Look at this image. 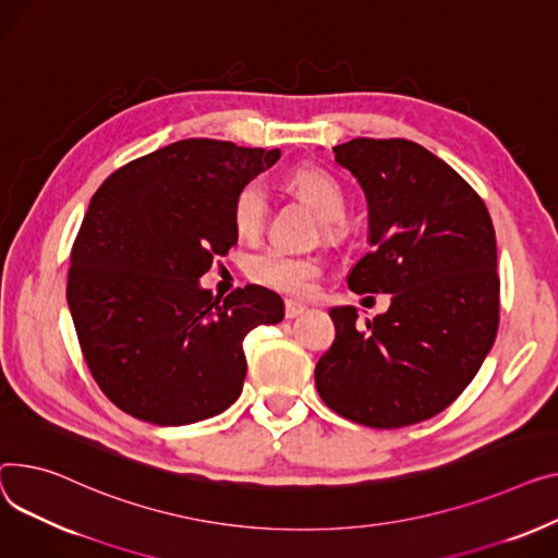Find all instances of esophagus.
Returning <instances> with one entry per match:
<instances>
[{"mask_svg": "<svg viewBox=\"0 0 558 558\" xmlns=\"http://www.w3.org/2000/svg\"><path fill=\"white\" fill-rule=\"evenodd\" d=\"M305 312H307L305 305H299V303H293V301H287V303H284V318H287V320L299 318V316H303Z\"/></svg>", "mask_w": 558, "mask_h": 558, "instance_id": "1", "label": "esophagus"}]
</instances>
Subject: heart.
<instances>
[{"label":"heart","mask_w":558,"mask_h":558,"mask_svg":"<svg viewBox=\"0 0 558 558\" xmlns=\"http://www.w3.org/2000/svg\"><path fill=\"white\" fill-rule=\"evenodd\" d=\"M289 191L314 208L323 221L325 238L343 233L345 195L339 181L320 168L303 166L287 179ZM267 185L253 179L244 183L233 202V225L244 238H255L265 227ZM248 276L253 282L284 295H305L312 282L320 276V263L310 255H295L284 248H265L248 259Z\"/></svg>","instance_id":"obj_1"}]
</instances>
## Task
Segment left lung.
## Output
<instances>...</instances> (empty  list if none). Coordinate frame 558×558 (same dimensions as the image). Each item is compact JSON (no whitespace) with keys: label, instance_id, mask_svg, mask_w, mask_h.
Returning <instances> with one entry per match:
<instances>
[{"label":"left lung","instance_id":"8db88e82","mask_svg":"<svg viewBox=\"0 0 558 558\" xmlns=\"http://www.w3.org/2000/svg\"><path fill=\"white\" fill-rule=\"evenodd\" d=\"M333 157L365 193L373 246L348 284L392 301L363 327L354 307L329 310L337 339L316 363V390L356 424L411 426L451 405L496 341V231L480 195L420 143L352 138Z\"/></svg>","mask_w":558,"mask_h":558}]
</instances>
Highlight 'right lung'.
Returning a JSON list of instances; mask_svg holds the SVG:
<instances>
[{"label": "right lung", "instance_id": "right-lung-1", "mask_svg": "<svg viewBox=\"0 0 558 558\" xmlns=\"http://www.w3.org/2000/svg\"><path fill=\"white\" fill-rule=\"evenodd\" d=\"M280 150L183 138L111 172L71 248L66 303L89 373L123 413L159 426L219 415L246 377L244 337L284 316L246 284H199L238 242L233 202Z\"/></svg>", "mask_w": 558, "mask_h": 558}]
</instances>
